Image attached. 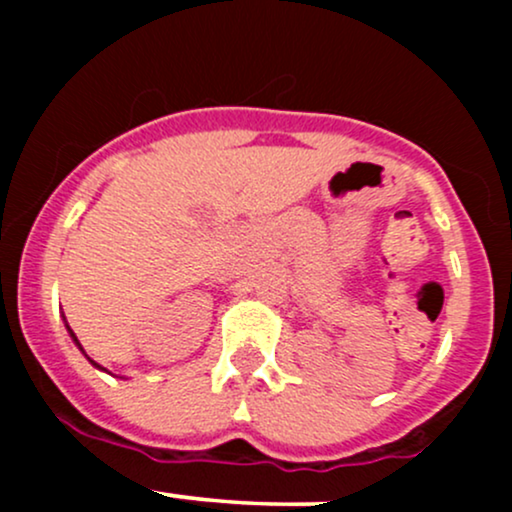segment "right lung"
<instances>
[{
    "instance_id": "obj_1",
    "label": "right lung",
    "mask_w": 512,
    "mask_h": 512,
    "mask_svg": "<svg viewBox=\"0 0 512 512\" xmlns=\"http://www.w3.org/2000/svg\"><path fill=\"white\" fill-rule=\"evenodd\" d=\"M64 322H67V320H64ZM67 332H69V337H72V342H74V344H76V346H79V349H81L79 339H76V334L72 332V327H69V325H67ZM81 354H84V356H86V351H84V349H81ZM86 358H88V356H86ZM88 361H91V358H88ZM91 363H93V366H96L98 370H105V368H101V366H98V363H96V361H91ZM105 373H108V370H105Z\"/></svg>"
}]
</instances>
